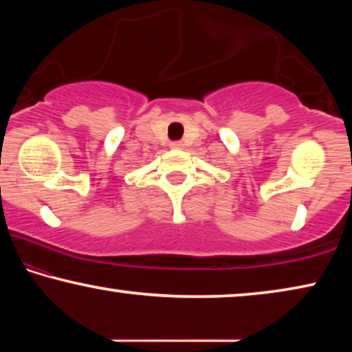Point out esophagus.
Here are the masks:
<instances>
[{
	"label": "esophagus",
	"instance_id": "1",
	"mask_svg": "<svg viewBox=\"0 0 352 352\" xmlns=\"http://www.w3.org/2000/svg\"><path fill=\"white\" fill-rule=\"evenodd\" d=\"M170 147L171 148H181L182 147V142H171Z\"/></svg>",
	"mask_w": 352,
	"mask_h": 352
}]
</instances>
